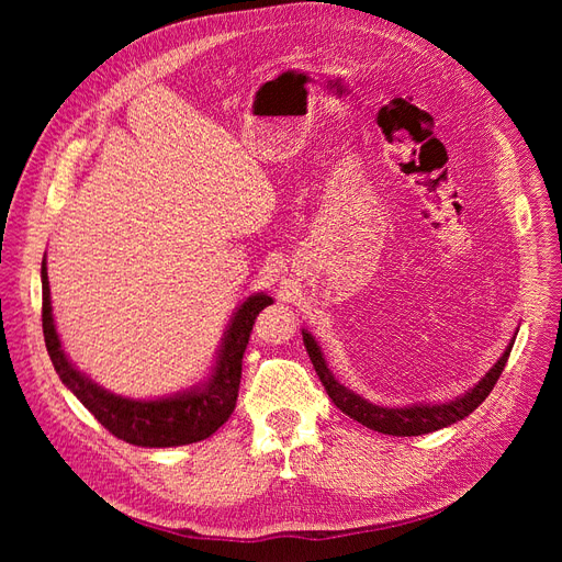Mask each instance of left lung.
<instances>
[{
  "label": "left lung",
  "instance_id": "8db88e82",
  "mask_svg": "<svg viewBox=\"0 0 562 562\" xmlns=\"http://www.w3.org/2000/svg\"><path fill=\"white\" fill-rule=\"evenodd\" d=\"M302 342H304V347H307V353L314 363V370H316L321 384L326 386L330 401L339 407V411L359 424H363V427H368L372 431H380V434H389V436L431 434V431L446 429V427H450V424L469 417L475 407H479L487 398L492 386L497 384L502 370L508 361V353H512V347H514V339H512V342L506 345L504 353L497 359V363L492 366L469 391H464L462 396H454L452 401H446V403H413V405L389 407V405L370 403L368 398L353 394V391L347 389L345 384H339L330 372V368L326 363V356H323L314 335L304 328H302Z\"/></svg>",
  "mask_w": 562,
  "mask_h": 562
}]
</instances>
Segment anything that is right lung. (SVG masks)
Wrapping results in <instances>:
<instances>
[{"mask_svg":"<svg viewBox=\"0 0 562 562\" xmlns=\"http://www.w3.org/2000/svg\"><path fill=\"white\" fill-rule=\"evenodd\" d=\"M274 302L267 293L248 295L234 310L223 342L217 347L215 363L199 384L159 398L119 396L81 372L60 345L50 288L46 274V255L42 260V326L44 342L58 378L72 391L79 403L116 438L140 448L190 446L213 436L232 417L241 384V359L252 330L255 316Z\"/></svg>","mask_w":562,"mask_h":562,"instance_id":"obj_1","label":"right lung"}]
</instances>
